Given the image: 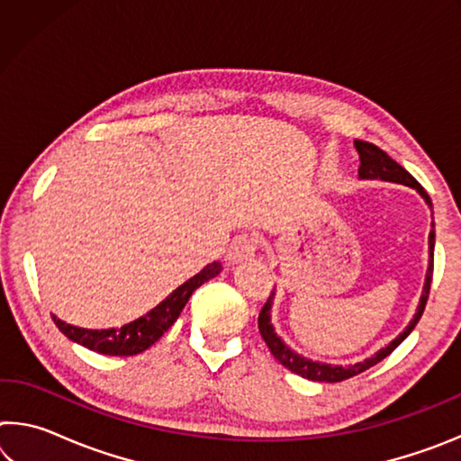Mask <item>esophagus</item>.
<instances>
[{
	"label": "esophagus",
	"instance_id": "1",
	"mask_svg": "<svg viewBox=\"0 0 461 461\" xmlns=\"http://www.w3.org/2000/svg\"><path fill=\"white\" fill-rule=\"evenodd\" d=\"M256 244H258V240H256L254 233H241V236L233 238L228 254H225V262L233 267V264L252 258L256 252Z\"/></svg>",
	"mask_w": 461,
	"mask_h": 461
}]
</instances>
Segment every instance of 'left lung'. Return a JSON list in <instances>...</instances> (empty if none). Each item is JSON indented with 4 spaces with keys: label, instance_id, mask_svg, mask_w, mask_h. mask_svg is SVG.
<instances>
[{
    "label": "left lung",
    "instance_id": "obj_1",
    "mask_svg": "<svg viewBox=\"0 0 461 461\" xmlns=\"http://www.w3.org/2000/svg\"><path fill=\"white\" fill-rule=\"evenodd\" d=\"M357 154H360V168H357V175L360 178H380V181H390V183H401V185H407L411 189H415L420 197L425 199V203L429 205V209H433V203L431 197H429L427 191L420 186L415 178H412L407 170H404L399 162H394L390 156L380 150L378 146H374L370 142H364V140H356L354 142ZM431 228H435V223H431ZM433 249H435V230L429 231V268H427V276H425V286H423V294H420V301H419V307H417V313L415 317L411 319V323L404 327V331L399 335V338H394L393 341L388 343L386 348L378 349L376 354L372 357H366L364 362H357L352 366H335V364H323V362H313L309 360V357L301 356L293 352L291 348L286 346V343L278 338L275 327H272L270 321V307H272V299H275V291L270 293L268 301L264 303V307L258 315V330L262 339L267 341L268 349L272 352V356L276 357V360L285 366L286 370H291L294 374H299V376L307 378V380H315V382H341V380H348L352 376H357V374L366 372L372 366H376L378 362L384 360L386 356H390L394 352L396 348L401 346L402 339H407V335L415 330V325L419 323L420 315H423L425 305H427V299H429V291H431V278H433Z\"/></svg>",
    "mask_w": 461,
    "mask_h": 461
}]
</instances>
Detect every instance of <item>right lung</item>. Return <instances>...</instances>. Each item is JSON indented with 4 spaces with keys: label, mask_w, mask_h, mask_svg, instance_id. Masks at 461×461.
Returning <instances> with one entry per match:
<instances>
[{
    "label": "right lung",
    "mask_w": 461,
    "mask_h": 461,
    "mask_svg": "<svg viewBox=\"0 0 461 461\" xmlns=\"http://www.w3.org/2000/svg\"><path fill=\"white\" fill-rule=\"evenodd\" d=\"M220 272V262L207 264L199 275H194L193 278L186 280V283L175 288V291L170 293L165 301L158 303L152 311H148L146 315L138 317L136 321L122 327H112V330H85V327L60 321V319L54 315L52 319L68 339L79 343L83 348L93 349V352L105 356H136L150 348L154 341H158L162 338V333L170 330V325H173L178 315H181V311L185 309L186 301L191 299V294L197 291L203 283L215 278Z\"/></svg>",
    "instance_id": "1"
}]
</instances>
